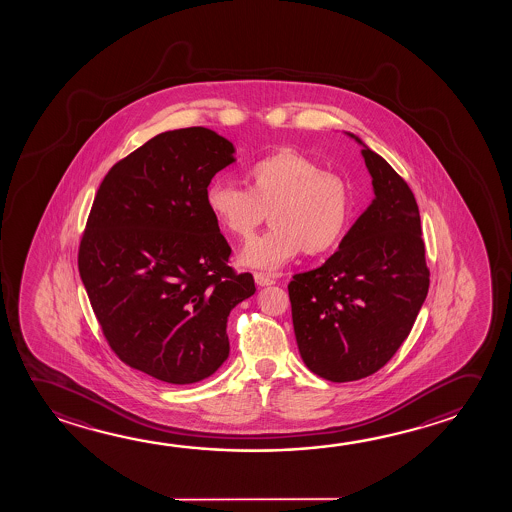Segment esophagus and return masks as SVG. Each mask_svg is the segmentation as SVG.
<instances>
[{"mask_svg":"<svg viewBox=\"0 0 512 512\" xmlns=\"http://www.w3.org/2000/svg\"><path fill=\"white\" fill-rule=\"evenodd\" d=\"M254 281L258 286H268V284H274V277L268 276L265 272H254Z\"/></svg>","mask_w":512,"mask_h":512,"instance_id":"esophagus-1","label":"esophagus"}]
</instances>
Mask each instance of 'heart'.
<instances>
[{
	"mask_svg": "<svg viewBox=\"0 0 512 512\" xmlns=\"http://www.w3.org/2000/svg\"><path fill=\"white\" fill-rule=\"evenodd\" d=\"M244 179L247 188L215 178L204 192L211 217L238 240H249L268 211L272 228L245 247L244 265L274 270L302 251L320 256L340 245L354 213L352 190L340 174L283 149L249 163Z\"/></svg>",
	"mask_w": 512,
	"mask_h": 512,
	"instance_id": "b5f03b06",
	"label": "heart"
}]
</instances>
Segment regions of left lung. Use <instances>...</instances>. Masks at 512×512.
I'll return each mask as SVG.
<instances>
[{
	"label": "left lung",
	"instance_id": "1",
	"mask_svg": "<svg viewBox=\"0 0 512 512\" xmlns=\"http://www.w3.org/2000/svg\"><path fill=\"white\" fill-rule=\"evenodd\" d=\"M361 155L374 201L322 267L295 274L288 284L302 361L333 382L381 370L411 333L429 292L413 192L382 156L366 146Z\"/></svg>",
	"mask_w": 512,
	"mask_h": 512
}]
</instances>
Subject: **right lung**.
<instances>
[{"label":"right lung","instance_id":"add662e5","mask_svg":"<svg viewBox=\"0 0 512 512\" xmlns=\"http://www.w3.org/2000/svg\"><path fill=\"white\" fill-rule=\"evenodd\" d=\"M233 153L201 126L156 135L108 171L83 231L78 268L110 349L167 384L219 370L229 311L256 292L204 204Z\"/></svg>","mask_w":512,"mask_h":512}]
</instances>
